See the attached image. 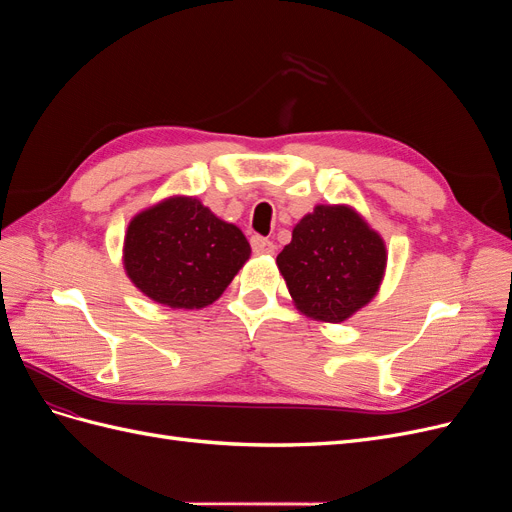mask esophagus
Here are the masks:
<instances>
[{"instance_id": "34e87169", "label": "esophagus", "mask_w": 512, "mask_h": 512, "mask_svg": "<svg viewBox=\"0 0 512 512\" xmlns=\"http://www.w3.org/2000/svg\"><path fill=\"white\" fill-rule=\"evenodd\" d=\"M250 243H252L254 254H273V252H275L273 241H269V239H265V237H260V235H254V237L250 239Z\"/></svg>"}]
</instances>
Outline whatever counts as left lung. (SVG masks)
<instances>
[{
	"mask_svg": "<svg viewBox=\"0 0 512 512\" xmlns=\"http://www.w3.org/2000/svg\"><path fill=\"white\" fill-rule=\"evenodd\" d=\"M277 267L305 316L344 322L378 292L386 247L350 207L318 205L294 226Z\"/></svg>",
	"mask_w": 512,
	"mask_h": 512,
	"instance_id": "obj_1",
	"label": "left lung"
}]
</instances>
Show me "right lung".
Listing matches in <instances>:
<instances>
[{
  "mask_svg": "<svg viewBox=\"0 0 512 512\" xmlns=\"http://www.w3.org/2000/svg\"><path fill=\"white\" fill-rule=\"evenodd\" d=\"M243 232L200 205L177 196L138 213L123 245L134 286L168 307L211 305L250 258Z\"/></svg>",
  "mask_w": 512,
  "mask_h": 512,
  "instance_id": "1",
  "label": "right lung"
}]
</instances>
